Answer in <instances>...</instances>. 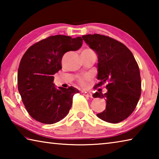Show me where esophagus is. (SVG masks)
I'll return each mask as SVG.
<instances>
[{"label": "esophagus", "instance_id": "34e87169", "mask_svg": "<svg viewBox=\"0 0 159 159\" xmlns=\"http://www.w3.org/2000/svg\"><path fill=\"white\" fill-rule=\"evenodd\" d=\"M82 94L83 95H85V96H87V97H89V98H93V95H92V94H91L90 93H88V92H82Z\"/></svg>", "mask_w": 159, "mask_h": 159}]
</instances>
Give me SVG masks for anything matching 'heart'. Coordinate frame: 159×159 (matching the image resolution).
Listing matches in <instances>:
<instances>
[{"mask_svg":"<svg viewBox=\"0 0 159 159\" xmlns=\"http://www.w3.org/2000/svg\"><path fill=\"white\" fill-rule=\"evenodd\" d=\"M88 80H89V78L88 76L80 77L77 79V83L78 84L80 85L81 87H86L88 85Z\"/></svg>","mask_w":159,"mask_h":159,"instance_id":"b5f03b06","label":"heart"}]
</instances>
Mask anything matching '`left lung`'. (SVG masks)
I'll list each match as a JSON object with an SVG mask.
<instances>
[{
	"mask_svg": "<svg viewBox=\"0 0 159 159\" xmlns=\"http://www.w3.org/2000/svg\"><path fill=\"white\" fill-rule=\"evenodd\" d=\"M83 41L98 55V79L95 88L107 83V93L96 92L93 98H104L106 109L97 116L104 121L117 123L127 118L141 95V78L133 53L122 43L100 34H88Z\"/></svg>",
	"mask_w": 159,
	"mask_h": 159,
	"instance_id": "8db88e82",
	"label": "left lung"
}]
</instances>
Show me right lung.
Wrapping results in <instances>:
<instances>
[{
	"label": "right lung",
	"instance_id": "right-lung-1",
	"mask_svg": "<svg viewBox=\"0 0 159 159\" xmlns=\"http://www.w3.org/2000/svg\"><path fill=\"white\" fill-rule=\"evenodd\" d=\"M80 37L51 36L31 45L20 61L18 90L29 114L37 121L53 124L66 116L73 96L79 91L70 86L56 88L53 75L61 69L64 53L82 46Z\"/></svg>",
	"mask_w": 159,
	"mask_h": 159
}]
</instances>
